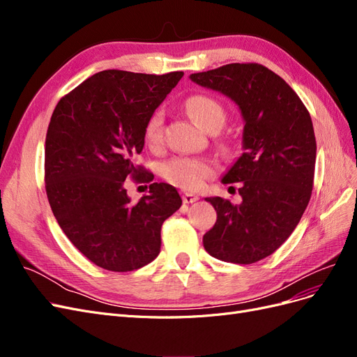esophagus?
<instances>
[{
  "label": "esophagus",
  "mask_w": 357,
  "mask_h": 357,
  "mask_svg": "<svg viewBox=\"0 0 357 357\" xmlns=\"http://www.w3.org/2000/svg\"><path fill=\"white\" fill-rule=\"evenodd\" d=\"M195 201H198V197L195 195V193H185V195H183V202L185 204H192Z\"/></svg>",
  "instance_id": "34e87169"
}]
</instances>
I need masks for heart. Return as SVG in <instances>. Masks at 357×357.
Returning <instances> with one entry per match:
<instances>
[{"label":"heart","mask_w":357,"mask_h":357,"mask_svg":"<svg viewBox=\"0 0 357 357\" xmlns=\"http://www.w3.org/2000/svg\"><path fill=\"white\" fill-rule=\"evenodd\" d=\"M186 109L190 117L205 131L214 126H223L225 110L211 96L195 95L188 100ZM162 117L160 112L153 113L146 123L144 139L149 146H158L162 139ZM160 174L171 185L186 190L199 189L204 181L213 174V167L207 160L198 158L180 156L165 162L160 168Z\"/></svg>","instance_id":"obj_1"}]
</instances>
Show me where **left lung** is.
<instances>
[{
  "label": "left lung",
  "mask_w": 357,
  "mask_h": 357,
  "mask_svg": "<svg viewBox=\"0 0 357 357\" xmlns=\"http://www.w3.org/2000/svg\"><path fill=\"white\" fill-rule=\"evenodd\" d=\"M189 79L228 96L244 121L243 155L222 178L241 183V202L205 198L218 220L204 247L225 262L255 264L289 238L308 205L316 165L310 113L280 75L259 63H228Z\"/></svg>",
  "instance_id": "left-lung-1"
}]
</instances>
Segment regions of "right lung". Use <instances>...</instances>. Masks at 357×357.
Instances as JSON below:
<instances>
[{
	"label": "right lung",
	"instance_id": "1",
	"mask_svg": "<svg viewBox=\"0 0 357 357\" xmlns=\"http://www.w3.org/2000/svg\"><path fill=\"white\" fill-rule=\"evenodd\" d=\"M183 77L105 70L58 102L46 135V193L61 229L91 262L114 273L150 264L160 228L181 205L174 186L152 183L137 204L126 177L152 181L135 165L146 123Z\"/></svg>",
	"mask_w": 357,
	"mask_h": 357
}]
</instances>
